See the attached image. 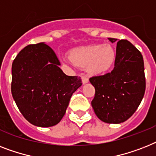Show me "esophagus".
Returning <instances> with one entry per match:
<instances>
[{
    "label": "esophagus",
    "instance_id": "34e87169",
    "mask_svg": "<svg viewBox=\"0 0 156 156\" xmlns=\"http://www.w3.org/2000/svg\"><path fill=\"white\" fill-rule=\"evenodd\" d=\"M82 82H83L84 84L89 82V78H88V76H87V74H82Z\"/></svg>",
    "mask_w": 156,
    "mask_h": 156
}]
</instances>
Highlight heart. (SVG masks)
I'll return each mask as SVG.
<instances>
[{
    "label": "heart",
    "instance_id": "heart-1",
    "mask_svg": "<svg viewBox=\"0 0 156 156\" xmlns=\"http://www.w3.org/2000/svg\"><path fill=\"white\" fill-rule=\"evenodd\" d=\"M70 58L76 65L87 66L93 74L107 71L115 60V52L110 45H92L77 48L70 52Z\"/></svg>",
    "mask_w": 156,
    "mask_h": 156
}]
</instances>
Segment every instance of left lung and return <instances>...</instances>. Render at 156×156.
I'll use <instances>...</instances> for the list:
<instances>
[{
  "label": "left lung",
  "mask_w": 156,
  "mask_h": 156,
  "mask_svg": "<svg viewBox=\"0 0 156 156\" xmlns=\"http://www.w3.org/2000/svg\"><path fill=\"white\" fill-rule=\"evenodd\" d=\"M111 42L116 38H108ZM90 82L95 88L91 102L94 113L102 122L121 123L137 110L146 89L144 58L127 40L117 42L113 70L94 76Z\"/></svg>",
  "instance_id": "1"
}]
</instances>
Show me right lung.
<instances>
[{
  "label": "right lung",
  "instance_id": "right-lung-1",
  "mask_svg": "<svg viewBox=\"0 0 156 156\" xmlns=\"http://www.w3.org/2000/svg\"><path fill=\"white\" fill-rule=\"evenodd\" d=\"M54 50L45 43L29 45L12 65L11 92L25 119L37 126H54L62 119L80 77L63 73Z\"/></svg>",
  "mask_w": 156,
  "mask_h": 156
}]
</instances>
